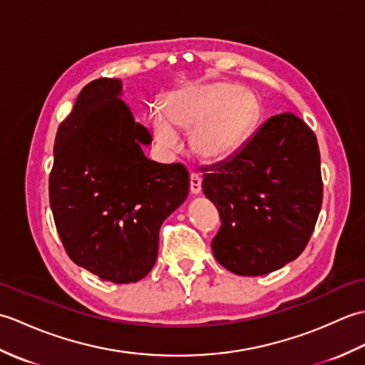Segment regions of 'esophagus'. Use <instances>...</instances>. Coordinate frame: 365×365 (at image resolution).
Segmentation results:
<instances>
[{
	"instance_id": "esophagus-1",
	"label": "esophagus",
	"mask_w": 365,
	"mask_h": 365,
	"mask_svg": "<svg viewBox=\"0 0 365 365\" xmlns=\"http://www.w3.org/2000/svg\"><path fill=\"white\" fill-rule=\"evenodd\" d=\"M190 190L192 195H199L200 190H202V178L197 173H191L190 175Z\"/></svg>"
}]
</instances>
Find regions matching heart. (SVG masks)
I'll use <instances>...</instances> for the list:
<instances>
[{
    "mask_svg": "<svg viewBox=\"0 0 365 365\" xmlns=\"http://www.w3.org/2000/svg\"><path fill=\"white\" fill-rule=\"evenodd\" d=\"M165 113L152 115L157 141L174 149L178 135L173 123L192 131L191 145L207 160H226L251 138L260 120V103L251 92L229 83L191 86L174 92Z\"/></svg>",
    "mask_w": 365,
    "mask_h": 365,
    "instance_id": "1",
    "label": "heart"
}]
</instances>
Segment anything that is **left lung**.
<instances>
[{
	"label": "left lung",
	"instance_id": "obj_1",
	"mask_svg": "<svg viewBox=\"0 0 365 365\" xmlns=\"http://www.w3.org/2000/svg\"><path fill=\"white\" fill-rule=\"evenodd\" d=\"M220 212L215 259L240 276L282 268L304 251L323 202L317 136L292 113L269 118L226 161L204 168Z\"/></svg>",
	"mask_w": 365,
	"mask_h": 365
}]
</instances>
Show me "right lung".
Masks as SVG:
<instances>
[{"instance_id": "obj_1", "label": "right lung", "mask_w": 365, "mask_h": 365, "mask_svg": "<svg viewBox=\"0 0 365 365\" xmlns=\"http://www.w3.org/2000/svg\"><path fill=\"white\" fill-rule=\"evenodd\" d=\"M120 81L86 84L54 139L50 207L64 250L103 281L128 284L153 268L163 221L188 196L180 163L144 157L152 136L119 98Z\"/></svg>"}]
</instances>
